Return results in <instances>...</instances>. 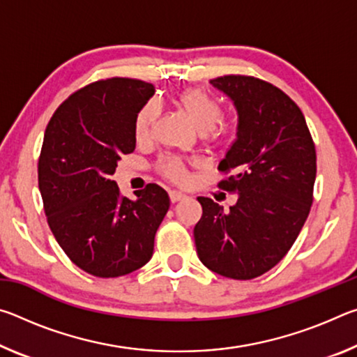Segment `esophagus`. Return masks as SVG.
I'll use <instances>...</instances> for the list:
<instances>
[{"instance_id":"1","label":"esophagus","mask_w":357,"mask_h":357,"mask_svg":"<svg viewBox=\"0 0 357 357\" xmlns=\"http://www.w3.org/2000/svg\"><path fill=\"white\" fill-rule=\"evenodd\" d=\"M185 195L183 192H178V190H170V200L172 203H176V202H181L184 200Z\"/></svg>"}]
</instances>
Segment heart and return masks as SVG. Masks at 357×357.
Listing matches in <instances>:
<instances>
[{"instance_id": "b5f03b06", "label": "heart", "mask_w": 357, "mask_h": 357, "mask_svg": "<svg viewBox=\"0 0 357 357\" xmlns=\"http://www.w3.org/2000/svg\"><path fill=\"white\" fill-rule=\"evenodd\" d=\"M179 104L189 114L200 134H209L215 142L223 140L228 134L227 126H219L223 116V108L214 96L204 89H189L179 96ZM159 116V104L155 100L148 102L137 114L135 137L137 140H146L153 132V126ZM160 170L167 178L183 183L185 181L184 165L176 159H164L160 162Z\"/></svg>"}]
</instances>
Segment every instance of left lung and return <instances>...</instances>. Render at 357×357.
Returning <instances> with one entry per match:
<instances>
[{"label": "left lung", "instance_id": "obj_1", "mask_svg": "<svg viewBox=\"0 0 357 357\" xmlns=\"http://www.w3.org/2000/svg\"><path fill=\"white\" fill-rule=\"evenodd\" d=\"M211 84L238 112L236 140L219 164L231 172L220 187L238 193L229 211L198 197L193 228L200 261L215 274L250 280L268 273L291 249L313 202L317 153L299 107L274 84L225 75Z\"/></svg>", "mask_w": 357, "mask_h": 357}]
</instances>
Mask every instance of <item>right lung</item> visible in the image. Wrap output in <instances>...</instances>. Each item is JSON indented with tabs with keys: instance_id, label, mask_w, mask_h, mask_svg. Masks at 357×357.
I'll list each match as a JSON object with an SVG mask.
<instances>
[{
	"instance_id": "obj_1",
	"label": "right lung",
	"mask_w": 357,
	"mask_h": 357,
	"mask_svg": "<svg viewBox=\"0 0 357 357\" xmlns=\"http://www.w3.org/2000/svg\"><path fill=\"white\" fill-rule=\"evenodd\" d=\"M154 86L107 78L78 89L48 123L39 190L48 225L70 261L96 277H119L146 264L170 197L157 184L121 197L112 176L135 149V119Z\"/></svg>"
}]
</instances>
